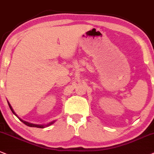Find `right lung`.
Instances as JSON below:
<instances>
[{
  "label": "right lung",
  "instance_id": "add662e5",
  "mask_svg": "<svg viewBox=\"0 0 154 154\" xmlns=\"http://www.w3.org/2000/svg\"><path fill=\"white\" fill-rule=\"evenodd\" d=\"M8 106H9V107H10V109H11V110L12 111V112H13V114H14V115H15L16 117H18V118L20 120V121H21V122H23V124H25L26 125H27V126H29V127H33V128H46V127H48V126H50V125H52L54 123V122H55L56 120H53V121H52V122H49V123H48L47 125H38V124H33V123H31V122H26V121H24V120H23L22 119H21V118H19V117L17 116V115H16V114L15 113V112L14 111V109H13V108H12V106H11V105L10 104V103H9L8 102Z\"/></svg>",
  "mask_w": 154,
  "mask_h": 154
}]
</instances>
